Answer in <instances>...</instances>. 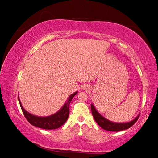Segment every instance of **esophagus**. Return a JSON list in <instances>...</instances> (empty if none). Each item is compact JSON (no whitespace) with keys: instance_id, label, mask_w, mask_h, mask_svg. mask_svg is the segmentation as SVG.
<instances>
[{"instance_id":"34e87169","label":"esophagus","mask_w":158,"mask_h":158,"mask_svg":"<svg viewBox=\"0 0 158 158\" xmlns=\"http://www.w3.org/2000/svg\"><path fill=\"white\" fill-rule=\"evenodd\" d=\"M83 89H86V90H87V89H89V87L87 86V85H85V86H83Z\"/></svg>"}]
</instances>
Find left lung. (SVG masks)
<instances>
[{
  "instance_id": "1",
  "label": "left lung",
  "mask_w": 158,
  "mask_h": 158,
  "mask_svg": "<svg viewBox=\"0 0 158 158\" xmlns=\"http://www.w3.org/2000/svg\"><path fill=\"white\" fill-rule=\"evenodd\" d=\"M91 108L93 118L96 123L100 126V127L107 131L110 132H118L121 130H127L132 127L133 124L138 120L139 114L132 120L128 122V123H114V122L110 121L106 119L104 116L101 115L96 109L93 103L91 104Z\"/></svg>"
}]
</instances>
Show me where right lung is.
Masks as SVG:
<instances>
[{"instance_id":"add662e5","label":"right lung","mask_w":158,"mask_h":158,"mask_svg":"<svg viewBox=\"0 0 158 158\" xmlns=\"http://www.w3.org/2000/svg\"><path fill=\"white\" fill-rule=\"evenodd\" d=\"M77 91H76L71 94L59 110L55 114L48 116H38L30 113L22 106L19 96L18 98H19L20 107L26 118L31 125L43 129L53 130L60 128L65 123L69 114V104L72 98L77 94Z\"/></svg>"}]
</instances>
